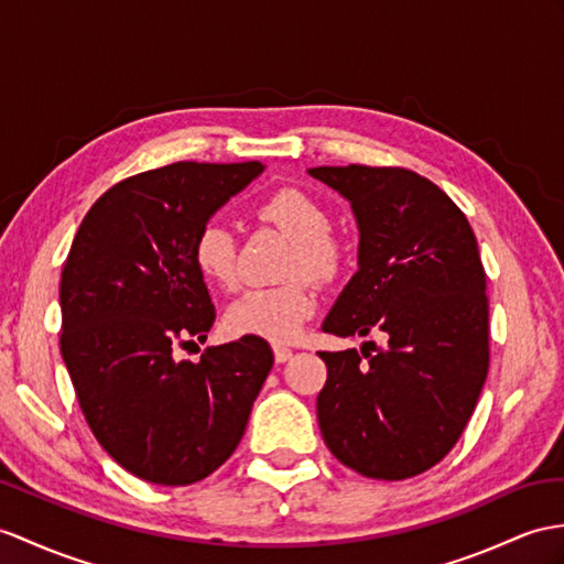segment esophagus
I'll list each match as a JSON object with an SVG mask.
<instances>
[{"instance_id": "esophagus-1", "label": "esophagus", "mask_w": 564, "mask_h": 564, "mask_svg": "<svg viewBox=\"0 0 564 564\" xmlns=\"http://www.w3.org/2000/svg\"><path fill=\"white\" fill-rule=\"evenodd\" d=\"M272 351H274V361H278V364L290 361V359H292V354H294L290 347H280V345H274V347H272Z\"/></svg>"}]
</instances>
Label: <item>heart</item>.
<instances>
[{
    "label": "heart",
    "instance_id": "1",
    "mask_svg": "<svg viewBox=\"0 0 564 564\" xmlns=\"http://www.w3.org/2000/svg\"><path fill=\"white\" fill-rule=\"evenodd\" d=\"M260 225L278 229L290 239L284 274L294 278L278 286H258L243 292L227 311V327L235 335H253L270 341H292L315 313L318 296L313 282L335 280L345 265L347 249L333 229L327 208L301 188H278L260 198L253 208ZM191 258L205 282L231 290L237 282V241L219 223H205L198 231Z\"/></svg>",
    "mask_w": 564,
    "mask_h": 564
}]
</instances>
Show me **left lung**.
Segmentation results:
<instances>
[{"instance_id":"obj_1","label":"left lung","mask_w":564,"mask_h":564,"mask_svg":"<svg viewBox=\"0 0 564 564\" xmlns=\"http://www.w3.org/2000/svg\"><path fill=\"white\" fill-rule=\"evenodd\" d=\"M351 203L356 270L323 329L382 333L388 347L318 351L327 449L368 478L429 471L457 445L490 364L486 270L469 219L441 186L404 167H313Z\"/></svg>"}]
</instances>
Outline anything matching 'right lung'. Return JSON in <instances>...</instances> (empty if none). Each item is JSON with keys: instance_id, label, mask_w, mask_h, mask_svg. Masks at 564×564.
Listing matches in <instances>:
<instances>
[{"instance_id": "1", "label": "right lung", "mask_w": 564, "mask_h": 564, "mask_svg": "<svg viewBox=\"0 0 564 564\" xmlns=\"http://www.w3.org/2000/svg\"><path fill=\"white\" fill-rule=\"evenodd\" d=\"M263 172L260 162H174L107 188L80 223L59 284V347L93 435L155 486H188L237 449L272 368L263 337L176 361L215 323L191 246Z\"/></svg>"}]
</instances>
